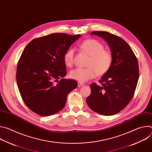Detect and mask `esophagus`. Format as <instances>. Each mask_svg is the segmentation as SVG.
Returning a JSON list of instances; mask_svg holds the SVG:
<instances>
[{"label": "esophagus", "mask_w": 152, "mask_h": 152, "mask_svg": "<svg viewBox=\"0 0 152 152\" xmlns=\"http://www.w3.org/2000/svg\"><path fill=\"white\" fill-rule=\"evenodd\" d=\"M84 85V83H82V82H78V86L79 87H81V86H83Z\"/></svg>", "instance_id": "esophagus-1"}]
</instances>
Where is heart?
Wrapping results in <instances>:
<instances>
[{
	"label": "heart",
	"mask_w": 152,
	"mask_h": 152,
	"mask_svg": "<svg viewBox=\"0 0 152 152\" xmlns=\"http://www.w3.org/2000/svg\"><path fill=\"white\" fill-rule=\"evenodd\" d=\"M80 49L90 59L87 64L88 68H76L70 72V77L80 82H84L96 76H102L110 69L113 63L111 53L104 49V46L97 40L90 39L83 41ZM75 49H69L64 56V62L68 66H72L74 61Z\"/></svg>",
	"instance_id": "1"
}]
</instances>
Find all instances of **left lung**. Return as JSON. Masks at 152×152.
<instances>
[{
    "mask_svg": "<svg viewBox=\"0 0 152 152\" xmlns=\"http://www.w3.org/2000/svg\"><path fill=\"white\" fill-rule=\"evenodd\" d=\"M91 35L102 37L110 46L113 55L111 67L99 80L93 83L91 93L86 98L91 109L103 115L117 114L132 99L139 78L137 57L131 48L121 38L104 31H93Z\"/></svg>",
    "mask_w": 152,
    "mask_h": 152,
    "instance_id": "obj_1",
    "label": "left lung"
}]
</instances>
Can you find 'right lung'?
Here are the masks:
<instances>
[{
  "label": "right lung",
  "mask_w": 152,
  "mask_h": 152,
  "mask_svg": "<svg viewBox=\"0 0 152 152\" xmlns=\"http://www.w3.org/2000/svg\"><path fill=\"white\" fill-rule=\"evenodd\" d=\"M80 35L54 33L34 39L18 62L16 79L20 95L34 113L49 116L62 110L77 86L67 75L64 56Z\"/></svg>",
  "instance_id": "right-lung-1"
}]
</instances>
